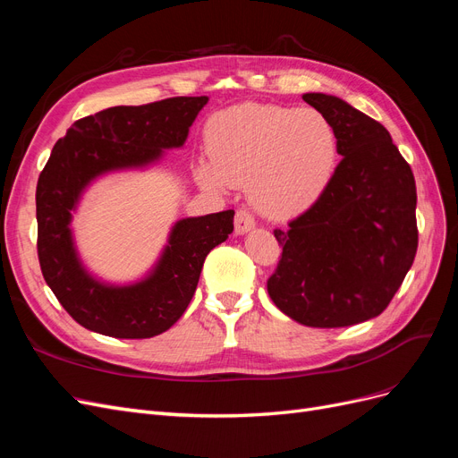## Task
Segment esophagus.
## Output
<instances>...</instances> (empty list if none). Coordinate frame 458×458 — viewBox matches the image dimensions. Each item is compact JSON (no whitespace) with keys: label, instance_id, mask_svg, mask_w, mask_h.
<instances>
[{"label":"esophagus","instance_id":"34e87169","mask_svg":"<svg viewBox=\"0 0 458 458\" xmlns=\"http://www.w3.org/2000/svg\"><path fill=\"white\" fill-rule=\"evenodd\" d=\"M254 227H256V221L252 214H248L246 210H239L237 216H234V234H246Z\"/></svg>","mask_w":458,"mask_h":458}]
</instances>
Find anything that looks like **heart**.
Listing matches in <instances>:
<instances>
[{
	"label": "heart",
	"instance_id": "b5f03b06",
	"mask_svg": "<svg viewBox=\"0 0 458 458\" xmlns=\"http://www.w3.org/2000/svg\"><path fill=\"white\" fill-rule=\"evenodd\" d=\"M197 164L204 189L244 185L261 214L284 217L317 202L336 172L340 145L332 122L315 108L242 103L217 113Z\"/></svg>",
	"mask_w": 458,
	"mask_h": 458
}]
</instances>
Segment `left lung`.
I'll return each instance as SVG.
<instances>
[{
  "label": "left lung",
  "instance_id": "left-lung-1",
  "mask_svg": "<svg viewBox=\"0 0 458 458\" xmlns=\"http://www.w3.org/2000/svg\"><path fill=\"white\" fill-rule=\"evenodd\" d=\"M301 97L332 122L342 160L310 210L275 229L283 258L267 293L300 325L350 327L380 315L412 266L417 185L380 122L335 95Z\"/></svg>",
  "mask_w": 458,
  "mask_h": 458
}]
</instances>
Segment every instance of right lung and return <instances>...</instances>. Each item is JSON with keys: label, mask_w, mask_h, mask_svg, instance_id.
Instances as JSON below:
<instances>
[{"label": "right lung", "mask_w": 458, "mask_h": 458, "mask_svg": "<svg viewBox=\"0 0 458 458\" xmlns=\"http://www.w3.org/2000/svg\"><path fill=\"white\" fill-rule=\"evenodd\" d=\"M208 97H174L143 106H110L72 123L55 143L36 189L38 258L44 279L76 323L97 335L141 340L168 330L195 294L206 256L233 233V210L182 217L152 267L130 283L88 269L72 219L105 175L143 172L182 148Z\"/></svg>", "instance_id": "add662e5"}]
</instances>
